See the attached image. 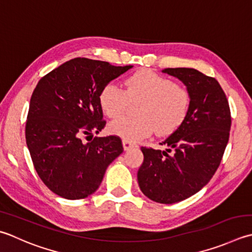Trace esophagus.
Here are the masks:
<instances>
[{
  "instance_id": "obj_1",
  "label": "esophagus",
  "mask_w": 252,
  "mask_h": 252,
  "mask_svg": "<svg viewBox=\"0 0 252 252\" xmlns=\"http://www.w3.org/2000/svg\"><path fill=\"white\" fill-rule=\"evenodd\" d=\"M122 144H123V149H125V151H127V150L132 149V147H136L137 146L135 143L130 142V141H127V140H123L122 141Z\"/></svg>"
}]
</instances>
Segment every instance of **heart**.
Segmentation results:
<instances>
[{
    "mask_svg": "<svg viewBox=\"0 0 252 252\" xmlns=\"http://www.w3.org/2000/svg\"><path fill=\"white\" fill-rule=\"evenodd\" d=\"M125 88L107 84L99 94V105L108 118L116 119L130 102L140 101L137 117H123L112 121L109 132L127 141H139L153 131L158 135L174 132L188 116L191 94L186 87L151 70H142L127 76Z\"/></svg>",
    "mask_w": 252,
    "mask_h": 252,
    "instance_id": "heart-1",
    "label": "heart"
}]
</instances>
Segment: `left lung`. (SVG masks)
I'll use <instances>...</instances> for the list:
<instances>
[{
	"mask_svg": "<svg viewBox=\"0 0 252 252\" xmlns=\"http://www.w3.org/2000/svg\"><path fill=\"white\" fill-rule=\"evenodd\" d=\"M191 94L188 116L161 142L165 151L141 147L144 160L137 171L141 191L162 204L188 199L208 184L218 170L229 139L228 100L214 77L194 68H165Z\"/></svg>",
	"mask_w": 252,
	"mask_h": 252,
	"instance_id": "1",
	"label": "left lung"
}]
</instances>
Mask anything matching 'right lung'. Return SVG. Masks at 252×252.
Returning <instances> with one entry per match:
<instances>
[{
  "label": "right lung",
  "instance_id": "right-lung-1",
  "mask_svg": "<svg viewBox=\"0 0 252 252\" xmlns=\"http://www.w3.org/2000/svg\"><path fill=\"white\" fill-rule=\"evenodd\" d=\"M132 65L75 58L38 82L26 121V143L38 176L68 200L94 193L107 167L123 152L119 136H95L106 126L99 94ZM91 137L84 142L82 137Z\"/></svg>",
  "mask_w": 252,
  "mask_h": 252
}]
</instances>
